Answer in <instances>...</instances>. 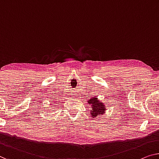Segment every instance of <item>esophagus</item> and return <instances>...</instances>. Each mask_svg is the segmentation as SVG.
<instances>
[{"label":"esophagus","mask_w":159,"mask_h":159,"mask_svg":"<svg viewBox=\"0 0 159 159\" xmlns=\"http://www.w3.org/2000/svg\"><path fill=\"white\" fill-rule=\"evenodd\" d=\"M73 96H75V94H73Z\"/></svg>","instance_id":"esophagus-1"}]
</instances>
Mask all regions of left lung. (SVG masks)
I'll return each instance as SVG.
<instances>
[{"mask_svg":"<svg viewBox=\"0 0 159 159\" xmlns=\"http://www.w3.org/2000/svg\"><path fill=\"white\" fill-rule=\"evenodd\" d=\"M88 103L90 105V115L92 119L98 116L104 114L106 110V106L104 102H101L96 97L91 98L88 101Z\"/></svg>","mask_w":159,"mask_h":159,"instance_id":"8db88e82","label":"left lung"}]
</instances>
